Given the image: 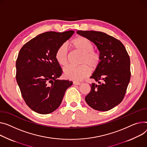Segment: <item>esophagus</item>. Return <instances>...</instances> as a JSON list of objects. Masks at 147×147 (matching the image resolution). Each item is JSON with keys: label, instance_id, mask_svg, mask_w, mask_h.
<instances>
[{"label": "esophagus", "instance_id": "obj_1", "mask_svg": "<svg viewBox=\"0 0 147 147\" xmlns=\"http://www.w3.org/2000/svg\"><path fill=\"white\" fill-rule=\"evenodd\" d=\"M73 84H75V85H80V84H81V83L78 82H76V81H74V82H73Z\"/></svg>", "mask_w": 147, "mask_h": 147}]
</instances>
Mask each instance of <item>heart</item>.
Wrapping results in <instances>:
<instances>
[{
  "label": "heart",
  "instance_id": "1",
  "mask_svg": "<svg viewBox=\"0 0 147 147\" xmlns=\"http://www.w3.org/2000/svg\"><path fill=\"white\" fill-rule=\"evenodd\" d=\"M70 47L74 50L82 54L80 64L77 67L68 66L64 69V76L67 79L80 81L89 76L90 69L95 71L98 69L102 63V55L99 51L94 50V44L89 39L79 36L68 42ZM57 63L65 67L68 62V48L65 44L58 47L55 53Z\"/></svg>",
  "mask_w": 147,
  "mask_h": 147
}]
</instances>
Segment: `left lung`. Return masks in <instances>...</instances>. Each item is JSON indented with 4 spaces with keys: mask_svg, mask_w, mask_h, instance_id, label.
<instances>
[{
    "mask_svg": "<svg viewBox=\"0 0 147 147\" xmlns=\"http://www.w3.org/2000/svg\"><path fill=\"white\" fill-rule=\"evenodd\" d=\"M77 33L94 42L102 55L100 67L90 77L99 84H90L91 90L86 102L95 110H111L125 95L131 78L129 56L123 44L111 35L94 31Z\"/></svg>",
    "mask_w": 147,
    "mask_h": 147,
    "instance_id": "obj_1",
    "label": "left lung"
}]
</instances>
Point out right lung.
<instances>
[{"mask_svg": "<svg viewBox=\"0 0 147 147\" xmlns=\"http://www.w3.org/2000/svg\"><path fill=\"white\" fill-rule=\"evenodd\" d=\"M74 32L40 34L24 44L19 53L16 82L26 104L36 113L48 114L56 110L73 84L69 80H58L63 70L55 60V53Z\"/></svg>", "mask_w": 147, "mask_h": 147, "instance_id": "add662e5", "label": "right lung"}]
</instances>
